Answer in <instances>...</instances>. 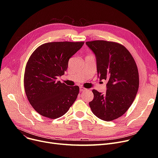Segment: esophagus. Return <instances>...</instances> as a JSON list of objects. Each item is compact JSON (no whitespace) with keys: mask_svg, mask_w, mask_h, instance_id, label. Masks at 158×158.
I'll use <instances>...</instances> for the list:
<instances>
[{"mask_svg":"<svg viewBox=\"0 0 158 158\" xmlns=\"http://www.w3.org/2000/svg\"><path fill=\"white\" fill-rule=\"evenodd\" d=\"M79 89H80V92H83V91H85V90L87 89H86L85 88L82 87V86H80V87H79Z\"/></svg>","mask_w":158,"mask_h":158,"instance_id":"obj_1","label":"esophagus"}]
</instances>
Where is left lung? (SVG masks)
I'll return each mask as SVG.
<instances>
[{
    "mask_svg": "<svg viewBox=\"0 0 158 158\" xmlns=\"http://www.w3.org/2000/svg\"><path fill=\"white\" fill-rule=\"evenodd\" d=\"M96 57L98 77L107 81L106 93L95 89L89 105L93 113L104 121H112L125 113L133 102L139 88L136 62L123 45L104 40L87 41Z\"/></svg>",
    "mask_w": 158,
    "mask_h": 158,
    "instance_id": "left-lung-1",
    "label": "left lung"
}]
</instances>
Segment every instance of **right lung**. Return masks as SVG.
Wrapping results in <instances>:
<instances>
[{"mask_svg":"<svg viewBox=\"0 0 158 158\" xmlns=\"http://www.w3.org/2000/svg\"><path fill=\"white\" fill-rule=\"evenodd\" d=\"M84 43H46L30 56L24 73L25 92L32 107L41 116L61 117L76 101L79 86H69L56 79L64 73L69 59Z\"/></svg>","mask_w":158,"mask_h":158,"instance_id":"1","label":"right lung"}]
</instances>
